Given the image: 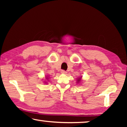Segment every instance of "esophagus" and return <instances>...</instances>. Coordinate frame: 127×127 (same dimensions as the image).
Returning <instances> with one entry per match:
<instances>
[{
    "mask_svg": "<svg viewBox=\"0 0 127 127\" xmlns=\"http://www.w3.org/2000/svg\"><path fill=\"white\" fill-rule=\"evenodd\" d=\"M61 73L62 74H66V71H65V70H61Z\"/></svg>",
    "mask_w": 127,
    "mask_h": 127,
    "instance_id": "obj_1",
    "label": "esophagus"
}]
</instances>
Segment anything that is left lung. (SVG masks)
<instances>
[{
  "instance_id": "left-lung-1",
  "label": "left lung",
  "mask_w": 127,
  "mask_h": 127,
  "mask_svg": "<svg viewBox=\"0 0 127 127\" xmlns=\"http://www.w3.org/2000/svg\"><path fill=\"white\" fill-rule=\"evenodd\" d=\"M81 77H79V79H77V83H80V81H81Z\"/></svg>"
}]
</instances>
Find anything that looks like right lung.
<instances>
[{"label":"right lung","mask_w":127,"mask_h":127,"mask_svg":"<svg viewBox=\"0 0 127 127\" xmlns=\"http://www.w3.org/2000/svg\"><path fill=\"white\" fill-rule=\"evenodd\" d=\"M48 77H46V79H47V80H48Z\"/></svg>","instance_id":"1"}]
</instances>
